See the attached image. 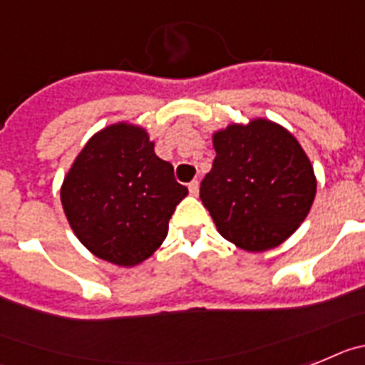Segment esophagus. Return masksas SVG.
Returning a JSON list of instances; mask_svg holds the SVG:
<instances>
[{
    "label": "esophagus",
    "mask_w": 365,
    "mask_h": 365,
    "mask_svg": "<svg viewBox=\"0 0 365 365\" xmlns=\"http://www.w3.org/2000/svg\"><path fill=\"white\" fill-rule=\"evenodd\" d=\"M198 189H200V183H198V180H192V182L189 183V192H191V195H198Z\"/></svg>",
    "instance_id": "1"
}]
</instances>
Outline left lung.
<instances>
[{"label":"left lung","instance_id":"1","mask_svg":"<svg viewBox=\"0 0 365 365\" xmlns=\"http://www.w3.org/2000/svg\"><path fill=\"white\" fill-rule=\"evenodd\" d=\"M217 156L200 198L224 239L264 252L292 235L316 196L314 169L283 126L266 119L213 135Z\"/></svg>","mask_w":365,"mask_h":365}]
</instances>
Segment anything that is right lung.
Masks as SVG:
<instances>
[{
	"label": "right lung",
	"instance_id": "1",
	"mask_svg": "<svg viewBox=\"0 0 365 365\" xmlns=\"http://www.w3.org/2000/svg\"><path fill=\"white\" fill-rule=\"evenodd\" d=\"M187 196L169 161L139 126L101 130L77 156L60 200L69 226L93 255L135 266L161 246L174 209Z\"/></svg>",
	"mask_w": 365,
	"mask_h": 365
}]
</instances>
